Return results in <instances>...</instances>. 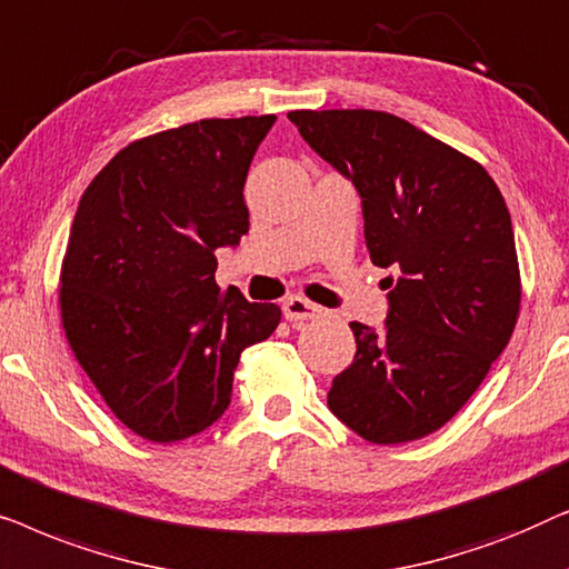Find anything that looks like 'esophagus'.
Listing matches in <instances>:
<instances>
[{"label": "esophagus", "instance_id": "34e87169", "mask_svg": "<svg viewBox=\"0 0 569 569\" xmlns=\"http://www.w3.org/2000/svg\"><path fill=\"white\" fill-rule=\"evenodd\" d=\"M284 318L292 323H302V321H313L323 313V308H318L316 302H310L306 298H300V295H292V298L284 300Z\"/></svg>", "mask_w": 569, "mask_h": 569}]
</instances>
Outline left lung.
Masks as SVG:
<instances>
[{
  "label": "left lung",
  "mask_w": 569,
  "mask_h": 569,
  "mask_svg": "<svg viewBox=\"0 0 569 569\" xmlns=\"http://www.w3.org/2000/svg\"><path fill=\"white\" fill-rule=\"evenodd\" d=\"M302 139L355 183L365 243L386 277L383 329L352 321L357 355L329 409L378 446L440 430L508 347L520 310L510 212L497 183L383 111H292Z\"/></svg>",
  "instance_id": "left-lung-1"
}]
</instances>
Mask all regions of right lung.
<instances>
[{
    "label": "right lung",
    "mask_w": 569,
    "mask_h": 569,
    "mask_svg": "<svg viewBox=\"0 0 569 569\" xmlns=\"http://www.w3.org/2000/svg\"><path fill=\"white\" fill-rule=\"evenodd\" d=\"M277 116L201 119L137 139L92 178L61 263V326L119 422L152 442L207 430L230 407L246 347L282 321L214 282L248 232L243 186Z\"/></svg>",
    "instance_id": "add662e5"
}]
</instances>
